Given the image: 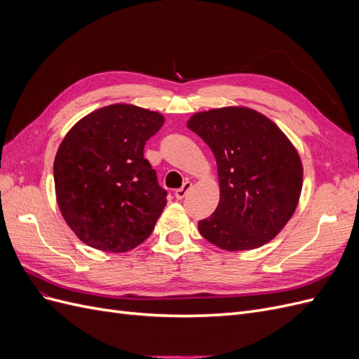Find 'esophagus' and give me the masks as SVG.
<instances>
[{
	"instance_id": "34e87169",
	"label": "esophagus",
	"mask_w": 359,
	"mask_h": 359,
	"mask_svg": "<svg viewBox=\"0 0 359 359\" xmlns=\"http://www.w3.org/2000/svg\"><path fill=\"white\" fill-rule=\"evenodd\" d=\"M191 189V182L190 181H186L182 184V186L180 187V189H177L175 190V198L177 199H182V198H186V194L189 193V190Z\"/></svg>"
}]
</instances>
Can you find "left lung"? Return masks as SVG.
I'll use <instances>...</instances> for the list:
<instances>
[{
    "mask_svg": "<svg viewBox=\"0 0 359 359\" xmlns=\"http://www.w3.org/2000/svg\"><path fill=\"white\" fill-rule=\"evenodd\" d=\"M187 127L212 151L220 201L199 222L206 241L229 252L253 250L278 235L297 210L302 163L269 118L243 106L194 114Z\"/></svg>",
    "mask_w": 359,
    "mask_h": 359,
    "instance_id": "obj_1",
    "label": "left lung"
}]
</instances>
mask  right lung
I'll return each instance as SVG.
<instances>
[{
  "instance_id": "add662e5",
  "label": "right lung",
  "mask_w": 359,
  "mask_h": 359,
  "mask_svg": "<svg viewBox=\"0 0 359 359\" xmlns=\"http://www.w3.org/2000/svg\"><path fill=\"white\" fill-rule=\"evenodd\" d=\"M161 114L116 103L76 123L53 161L60 211L81 241L124 253L144 243L166 206L168 191L144 157Z\"/></svg>"
}]
</instances>
